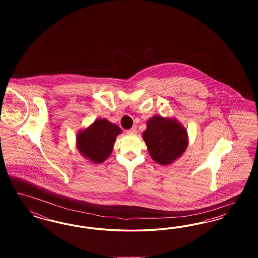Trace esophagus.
Here are the masks:
<instances>
[{
    "label": "esophagus",
    "mask_w": 258,
    "mask_h": 258,
    "mask_svg": "<svg viewBox=\"0 0 258 258\" xmlns=\"http://www.w3.org/2000/svg\"><path fill=\"white\" fill-rule=\"evenodd\" d=\"M136 134H137V130L135 127H133L128 131H126V135H135Z\"/></svg>",
    "instance_id": "34e87169"
}]
</instances>
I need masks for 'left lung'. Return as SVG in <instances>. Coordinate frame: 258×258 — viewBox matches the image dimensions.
<instances>
[{
    "instance_id": "obj_1",
    "label": "left lung",
    "mask_w": 258,
    "mask_h": 258,
    "mask_svg": "<svg viewBox=\"0 0 258 258\" xmlns=\"http://www.w3.org/2000/svg\"><path fill=\"white\" fill-rule=\"evenodd\" d=\"M142 138L151 158L161 165L171 164L181 158L188 146L185 127L173 117L155 115L150 118Z\"/></svg>"
}]
</instances>
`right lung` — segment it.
Listing matches in <instances>:
<instances>
[{"label":"right lung","instance_id":"add662e5","mask_svg":"<svg viewBox=\"0 0 258 258\" xmlns=\"http://www.w3.org/2000/svg\"><path fill=\"white\" fill-rule=\"evenodd\" d=\"M122 130L106 119H97L76 135V149L80 155L93 163H101L111 156L116 137Z\"/></svg>","mask_w":258,"mask_h":258}]
</instances>
